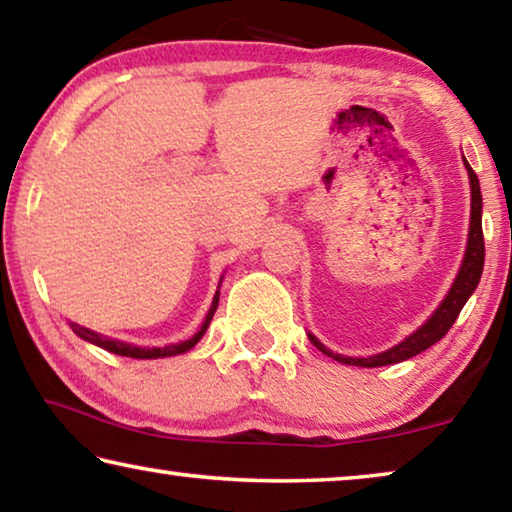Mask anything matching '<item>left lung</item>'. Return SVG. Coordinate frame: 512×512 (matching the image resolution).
Masks as SVG:
<instances>
[{
    "label": "left lung",
    "mask_w": 512,
    "mask_h": 512,
    "mask_svg": "<svg viewBox=\"0 0 512 512\" xmlns=\"http://www.w3.org/2000/svg\"><path fill=\"white\" fill-rule=\"evenodd\" d=\"M469 172V181H471V223H469V243H467V253H464V262L462 269L457 273V278L453 282L451 292L444 299V303L439 305L437 312L427 319V322L418 329L416 333H411L409 338H404L400 345H395L388 349L384 354L377 356H368V358H352V356H340L333 354L331 349H326L322 342H319L315 335H308L312 345H315L319 352L335 358V361L347 363V365H356V368H379V365H391V363H400L407 361V358L416 356L425 352L427 347H432L434 342H439L444 335L451 331V326L455 324L457 315L464 308V303L480 282V273H483V262H485V239H483V223H480V213H483V197H480V183L476 172L471 170V165L464 160Z\"/></svg>",
    "instance_id": "obj_1"
}]
</instances>
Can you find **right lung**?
<instances>
[{"instance_id": "1", "label": "right lung", "mask_w": 512, "mask_h": 512, "mask_svg": "<svg viewBox=\"0 0 512 512\" xmlns=\"http://www.w3.org/2000/svg\"><path fill=\"white\" fill-rule=\"evenodd\" d=\"M216 308H218V292H216V296H213L211 310H209L207 319H204L202 329L197 331L190 340H183V342H179V345H170V347H133V345H126V342H119V340L105 338V335H98L94 331L85 329V326H78V324H71V326H73L75 335H80L82 340H87V342H91V345H96V347H101V349H108V352H112V354L131 356V358H163V356H177V354L188 352V349H193L197 342H200L202 335L207 333Z\"/></svg>"}]
</instances>
